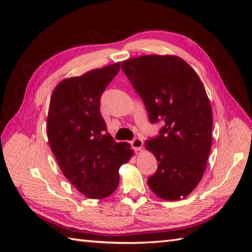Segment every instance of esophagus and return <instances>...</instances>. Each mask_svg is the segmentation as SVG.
I'll use <instances>...</instances> for the list:
<instances>
[{
	"instance_id": "esophagus-1",
	"label": "esophagus",
	"mask_w": 252,
	"mask_h": 252,
	"mask_svg": "<svg viewBox=\"0 0 252 252\" xmlns=\"http://www.w3.org/2000/svg\"><path fill=\"white\" fill-rule=\"evenodd\" d=\"M143 144H144V142H143L142 138H134V140L131 142V145H132L133 149H134V151H136V152L142 151Z\"/></svg>"
}]
</instances>
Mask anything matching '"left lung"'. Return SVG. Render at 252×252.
Listing matches in <instances>:
<instances>
[{"instance_id": "8db88e82", "label": "left lung", "mask_w": 252, "mask_h": 252, "mask_svg": "<svg viewBox=\"0 0 252 252\" xmlns=\"http://www.w3.org/2000/svg\"><path fill=\"white\" fill-rule=\"evenodd\" d=\"M122 70L141 96L149 120L164 121L145 147L157 159L147 183L164 200H180L196 189L212 145V109L196 71L175 55H144L122 63Z\"/></svg>"}]
</instances>
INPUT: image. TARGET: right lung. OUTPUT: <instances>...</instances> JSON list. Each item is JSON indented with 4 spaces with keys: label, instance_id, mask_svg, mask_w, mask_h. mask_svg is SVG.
Segmentation results:
<instances>
[{
    "label": "right lung",
    "instance_id": "add662e5",
    "mask_svg": "<svg viewBox=\"0 0 252 252\" xmlns=\"http://www.w3.org/2000/svg\"><path fill=\"white\" fill-rule=\"evenodd\" d=\"M120 65L115 63L62 80L50 100V147L66 179L91 199H103L117 189L119 169L134 154L130 144L115 142L100 115V96Z\"/></svg>",
    "mask_w": 252,
    "mask_h": 252
}]
</instances>
